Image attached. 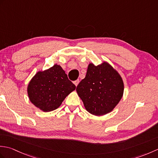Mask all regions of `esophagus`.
Here are the masks:
<instances>
[{"label": "esophagus", "mask_w": 158, "mask_h": 158, "mask_svg": "<svg viewBox=\"0 0 158 158\" xmlns=\"http://www.w3.org/2000/svg\"><path fill=\"white\" fill-rule=\"evenodd\" d=\"M73 83H74V84H75L76 86H77V85H78V84H79V80L77 79V80H76V81H74Z\"/></svg>", "instance_id": "34e87169"}]
</instances>
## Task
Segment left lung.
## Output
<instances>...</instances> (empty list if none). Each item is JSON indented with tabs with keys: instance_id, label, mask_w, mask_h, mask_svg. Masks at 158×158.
<instances>
[{
	"instance_id": "8db88e82",
	"label": "left lung",
	"mask_w": 158,
	"mask_h": 158,
	"mask_svg": "<svg viewBox=\"0 0 158 158\" xmlns=\"http://www.w3.org/2000/svg\"><path fill=\"white\" fill-rule=\"evenodd\" d=\"M122 78L109 63L88 65L85 77L77 87V92L85 109L96 116L112 111L123 94Z\"/></svg>"
}]
</instances>
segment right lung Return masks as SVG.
Returning a JSON list of instances; mask_svg holds the SVG:
<instances>
[{"mask_svg": "<svg viewBox=\"0 0 158 158\" xmlns=\"http://www.w3.org/2000/svg\"><path fill=\"white\" fill-rule=\"evenodd\" d=\"M75 88L62 67L55 64L36 73L29 82L27 92L33 105L43 111L49 112L58 109Z\"/></svg>", "mask_w": 158, "mask_h": 158, "instance_id": "obj_1", "label": "right lung"}]
</instances>
